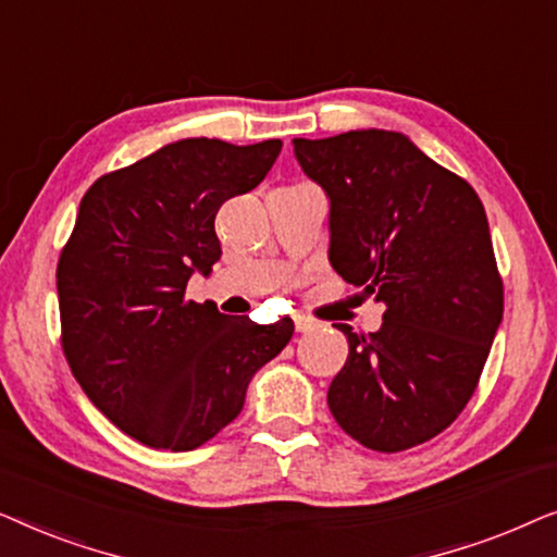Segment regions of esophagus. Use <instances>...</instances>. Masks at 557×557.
I'll use <instances>...</instances> for the list:
<instances>
[{
	"mask_svg": "<svg viewBox=\"0 0 557 557\" xmlns=\"http://www.w3.org/2000/svg\"><path fill=\"white\" fill-rule=\"evenodd\" d=\"M294 324H296V332H301V334L317 330V324L311 322V319H307V317H294Z\"/></svg>",
	"mask_w": 557,
	"mask_h": 557,
	"instance_id": "1",
	"label": "esophagus"
}]
</instances>
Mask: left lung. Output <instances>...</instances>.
Wrapping results in <instances>:
<instances>
[{
  "mask_svg": "<svg viewBox=\"0 0 557 557\" xmlns=\"http://www.w3.org/2000/svg\"><path fill=\"white\" fill-rule=\"evenodd\" d=\"M294 154L330 200L332 269L385 307L377 332L334 324L349 355L326 403L362 446L406 451L456 421L502 324L484 205L400 132L294 139Z\"/></svg>",
  "mask_w": 557,
  "mask_h": 557,
  "instance_id": "obj_1",
  "label": "left lung"
}]
</instances>
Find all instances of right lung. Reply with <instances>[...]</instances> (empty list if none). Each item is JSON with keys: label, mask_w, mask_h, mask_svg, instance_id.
<instances>
[{"label": "right lung", "mask_w": 557, "mask_h": 557, "mask_svg": "<svg viewBox=\"0 0 557 557\" xmlns=\"http://www.w3.org/2000/svg\"><path fill=\"white\" fill-rule=\"evenodd\" d=\"M278 151V139H180L83 195L58 263L63 349L90 403L144 446L210 441L292 339V319L256 324L185 299L193 273L210 276L223 253L220 205L250 193Z\"/></svg>", "instance_id": "add662e5"}]
</instances>
